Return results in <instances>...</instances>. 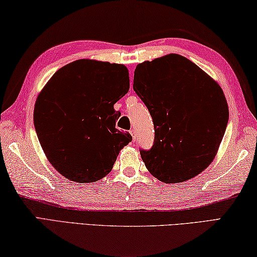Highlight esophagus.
Wrapping results in <instances>:
<instances>
[{
  "label": "esophagus",
  "mask_w": 257,
  "mask_h": 257,
  "mask_svg": "<svg viewBox=\"0 0 257 257\" xmlns=\"http://www.w3.org/2000/svg\"><path fill=\"white\" fill-rule=\"evenodd\" d=\"M130 133H131V136H132V138H133V140L136 141V140H137V134H136V130H131V131H130Z\"/></svg>",
  "instance_id": "1"
}]
</instances>
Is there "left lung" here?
Here are the masks:
<instances>
[{"instance_id":"1","label":"left lung","mask_w":257,"mask_h":257,"mask_svg":"<svg viewBox=\"0 0 257 257\" xmlns=\"http://www.w3.org/2000/svg\"><path fill=\"white\" fill-rule=\"evenodd\" d=\"M133 89L154 119L155 145L140 151L152 176L183 183L208 168L229 117L217 81L186 57L168 54L138 64Z\"/></svg>"}]
</instances>
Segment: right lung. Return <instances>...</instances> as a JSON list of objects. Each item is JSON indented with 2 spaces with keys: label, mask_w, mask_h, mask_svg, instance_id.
I'll list each match as a JSON object with an SVG mask.
<instances>
[{
  "label": "right lung",
  "mask_w": 257,
  "mask_h": 257,
  "mask_svg": "<svg viewBox=\"0 0 257 257\" xmlns=\"http://www.w3.org/2000/svg\"><path fill=\"white\" fill-rule=\"evenodd\" d=\"M127 67L78 60L56 71L39 92L34 109L38 140L62 176L92 183L106 176L131 134L116 128L117 100L128 92Z\"/></svg>",
  "instance_id": "add662e5"
}]
</instances>
